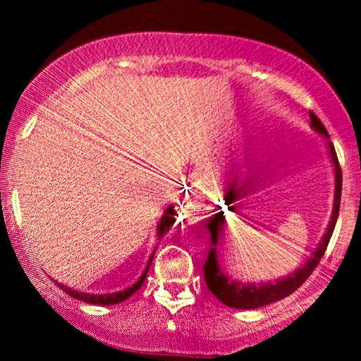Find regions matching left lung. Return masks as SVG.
<instances>
[{"label": "left lung", "mask_w": 361, "mask_h": 361, "mask_svg": "<svg viewBox=\"0 0 361 361\" xmlns=\"http://www.w3.org/2000/svg\"><path fill=\"white\" fill-rule=\"evenodd\" d=\"M310 117V126H312L314 130L317 134H321L322 137L327 140V149H329L331 161H333L334 166V205H333V215H331L329 226H327L326 234L322 235L321 243H319L317 250L312 252V256L305 261V264L299 270H295L290 275L283 276V279L275 280V281H261V283H244L241 280L231 279L227 273H224L217 261V239L219 234L222 233L224 226H226V219H224L222 212H217L210 219L207 227H209L210 235H212V244H210L209 256H207V261L204 264V276L205 283L209 287L210 292L217 297L222 304H226L227 307L233 309H258L263 307V305L273 304V302L285 299L290 293L295 292L297 288L304 283L305 280L309 279L310 273L316 270V267L321 261L322 256H324V251L329 244L331 235H333L334 226H336L338 214H339V202H341V186H343V173L341 168H339V161L336 156V151H334L333 142L329 140V134H327L326 127L322 126V122L319 120L312 111H309ZM231 195V193H229ZM229 195H227V200H229Z\"/></svg>", "instance_id": "obj_1"}]
</instances>
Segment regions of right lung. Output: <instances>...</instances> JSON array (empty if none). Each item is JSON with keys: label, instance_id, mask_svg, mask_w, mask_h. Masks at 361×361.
<instances>
[{"label": "right lung", "instance_id": "1", "mask_svg": "<svg viewBox=\"0 0 361 361\" xmlns=\"http://www.w3.org/2000/svg\"><path fill=\"white\" fill-rule=\"evenodd\" d=\"M173 224H175V207L169 205L166 210H164L163 217H161L159 224H157V239H161L163 235H166V233L169 229L173 227ZM156 252V250H154ZM154 252L151 255V258L147 261V267L146 270H144L142 275H140V279L135 281L134 285H130V287H127L126 290H120V292H115V293H102V295H94V293H85V292H78V290H73L69 287H64V285L57 283L56 285L59 288H62V292H66L68 295H71L73 299H78L81 302H86V304H94V305H114V304H120V302L127 300L128 297L134 295L137 290L142 287L144 280H146V275H147V270L149 267H151V261L154 258Z\"/></svg>", "mask_w": 361, "mask_h": 361}]
</instances>
